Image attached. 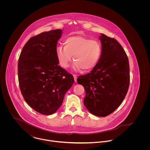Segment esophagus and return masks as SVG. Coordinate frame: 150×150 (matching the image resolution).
I'll return each mask as SVG.
<instances>
[{
    "label": "esophagus",
    "mask_w": 150,
    "mask_h": 150,
    "mask_svg": "<svg viewBox=\"0 0 150 150\" xmlns=\"http://www.w3.org/2000/svg\"><path fill=\"white\" fill-rule=\"evenodd\" d=\"M73 77H74V81L75 82L77 81V75L76 74H73Z\"/></svg>",
    "instance_id": "esophagus-1"
}]
</instances>
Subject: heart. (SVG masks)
<instances>
[{"label":"heart","mask_w":150,"mask_h":150,"mask_svg":"<svg viewBox=\"0 0 150 150\" xmlns=\"http://www.w3.org/2000/svg\"><path fill=\"white\" fill-rule=\"evenodd\" d=\"M64 46L57 47L56 55L60 65L67 68L73 59L76 70H89L99 62L102 52V44L98 40L76 36L66 38Z\"/></svg>","instance_id":"heart-1"}]
</instances>
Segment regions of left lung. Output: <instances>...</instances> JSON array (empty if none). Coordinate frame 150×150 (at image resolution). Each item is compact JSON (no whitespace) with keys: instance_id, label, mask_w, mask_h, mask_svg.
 <instances>
[{"instance_id":"8db88e82","label":"left lung","mask_w":150,"mask_h":150,"mask_svg":"<svg viewBox=\"0 0 150 150\" xmlns=\"http://www.w3.org/2000/svg\"><path fill=\"white\" fill-rule=\"evenodd\" d=\"M102 52L100 59L90 73L77 79L84 87V104L98 117L114 112L123 102L130 82L128 58L121 45L104 34L99 38Z\"/></svg>"}]
</instances>
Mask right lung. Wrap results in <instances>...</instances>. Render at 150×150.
<instances>
[{
  "instance_id": "right-lung-1",
  "label": "right lung",
  "mask_w": 150,
  "mask_h": 150,
  "mask_svg": "<svg viewBox=\"0 0 150 150\" xmlns=\"http://www.w3.org/2000/svg\"><path fill=\"white\" fill-rule=\"evenodd\" d=\"M62 31L52 30L31 38L18 59V82L23 99L43 115L57 111L74 81L72 74L58 65L56 49Z\"/></svg>"
}]
</instances>
